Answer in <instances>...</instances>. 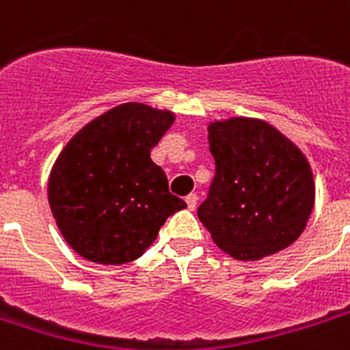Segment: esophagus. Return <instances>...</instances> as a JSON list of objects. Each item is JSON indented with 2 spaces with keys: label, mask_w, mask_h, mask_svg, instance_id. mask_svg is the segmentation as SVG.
Segmentation results:
<instances>
[{
  "label": "esophagus",
  "mask_w": 350,
  "mask_h": 350,
  "mask_svg": "<svg viewBox=\"0 0 350 350\" xmlns=\"http://www.w3.org/2000/svg\"><path fill=\"white\" fill-rule=\"evenodd\" d=\"M185 202H187V207H189L191 211H194V209H196V204H198V196H196L194 193H191L185 198Z\"/></svg>",
  "instance_id": "esophagus-1"
}]
</instances>
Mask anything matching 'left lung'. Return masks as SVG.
<instances>
[{"label":"left lung","instance_id":"1","mask_svg":"<svg viewBox=\"0 0 350 350\" xmlns=\"http://www.w3.org/2000/svg\"><path fill=\"white\" fill-rule=\"evenodd\" d=\"M209 150L215 176L198 218L215 244L252 260L299 239L314 207V178L303 152L257 119L213 122Z\"/></svg>","mask_w":350,"mask_h":350}]
</instances>
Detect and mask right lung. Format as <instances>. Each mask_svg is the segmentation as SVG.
I'll use <instances>...</instances> for the list:
<instances>
[{
	"label": "right lung",
	"instance_id": "1",
	"mask_svg": "<svg viewBox=\"0 0 350 350\" xmlns=\"http://www.w3.org/2000/svg\"><path fill=\"white\" fill-rule=\"evenodd\" d=\"M174 121L170 111L128 103L82 128L58 156L49 178V204L64 239L98 264H124L156 240L187 204L150 150Z\"/></svg>",
	"mask_w": 350,
	"mask_h": 350
}]
</instances>
